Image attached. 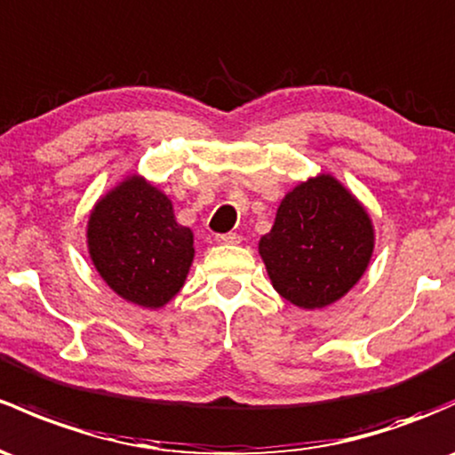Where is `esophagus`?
<instances>
[{
  "instance_id": "34e87169",
  "label": "esophagus",
  "mask_w": 455,
  "mask_h": 455,
  "mask_svg": "<svg viewBox=\"0 0 455 455\" xmlns=\"http://www.w3.org/2000/svg\"><path fill=\"white\" fill-rule=\"evenodd\" d=\"M215 242H220V243H240V235H237V233H224V235H215Z\"/></svg>"
}]
</instances>
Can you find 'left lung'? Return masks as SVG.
Returning <instances> with one entry per match:
<instances>
[{
	"instance_id": "1",
	"label": "left lung",
	"mask_w": 455,
	"mask_h": 455,
	"mask_svg": "<svg viewBox=\"0 0 455 455\" xmlns=\"http://www.w3.org/2000/svg\"><path fill=\"white\" fill-rule=\"evenodd\" d=\"M375 246L366 209L331 174L296 185L259 240L272 288L303 309L342 299L362 275Z\"/></svg>"
}]
</instances>
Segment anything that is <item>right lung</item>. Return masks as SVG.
I'll use <instances>...</instances> for the list:
<instances>
[{"instance_id":"right-lung-1","label":"right lung","mask_w":455,"mask_h":455,"mask_svg":"<svg viewBox=\"0 0 455 455\" xmlns=\"http://www.w3.org/2000/svg\"><path fill=\"white\" fill-rule=\"evenodd\" d=\"M87 243L108 288L148 309L179 294L194 261L191 228L176 222L172 200L141 176H128L98 200Z\"/></svg>"}]
</instances>
